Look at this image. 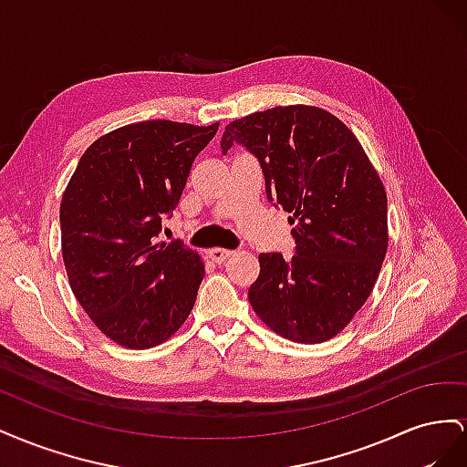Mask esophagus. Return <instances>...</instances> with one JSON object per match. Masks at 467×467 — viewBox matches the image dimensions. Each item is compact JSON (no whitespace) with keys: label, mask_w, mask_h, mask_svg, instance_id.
<instances>
[{"label":"esophagus","mask_w":467,"mask_h":467,"mask_svg":"<svg viewBox=\"0 0 467 467\" xmlns=\"http://www.w3.org/2000/svg\"><path fill=\"white\" fill-rule=\"evenodd\" d=\"M232 255H234V251L222 249V247H212V249H208V257H210L212 261H214V263H218V265H222L223 261H228Z\"/></svg>","instance_id":"1"}]
</instances>
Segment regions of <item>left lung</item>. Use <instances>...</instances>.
Wrapping results in <instances>:
<instances>
[{"instance_id":"1","label":"left lung","mask_w":467,"mask_h":467,"mask_svg":"<svg viewBox=\"0 0 467 467\" xmlns=\"http://www.w3.org/2000/svg\"><path fill=\"white\" fill-rule=\"evenodd\" d=\"M257 155L266 196L288 212L296 255L261 253L249 302L294 343L337 337L368 300L388 251V196L348 126L312 105L275 107L232 120L222 151Z\"/></svg>"}]
</instances>
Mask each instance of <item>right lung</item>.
I'll use <instances>...</instances> for the list:
<instances>
[{"label":"right lung","instance_id":"1","mask_svg":"<svg viewBox=\"0 0 467 467\" xmlns=\"http://www.w3.org/2000/svg\"><path fill=\"white\" fill-rule=\"evenodd\" d=\"M220 122L144 120L97 138L62 194V257L69 286L97 329L124 348L171 338L187 321L204 261L158 242L161 216L185 191Z\"/></svg>","mask_w":467,"mask_h":467}]
</instances>
